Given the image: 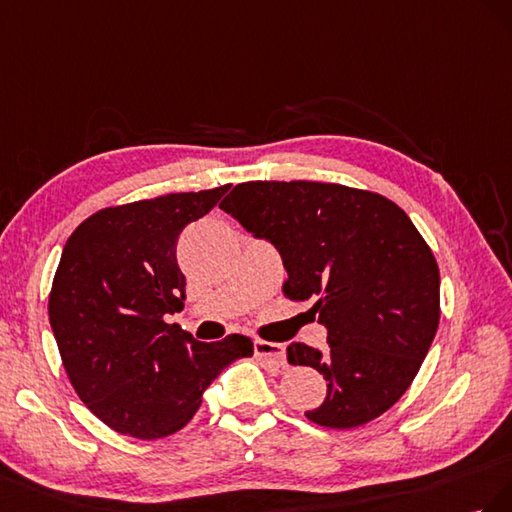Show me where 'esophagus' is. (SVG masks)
I'll return each instance as SVG.
<instances>
[{
	"instance_id": "34e87169",
	"label": "esophagus",
	"mask_w": 512,
	"mask_h": 512,
	"mask_svg": "<svg viewBox=\"0 0 512 512\" xmlns=\"http://www.w3.org/2000/svg\"><path fill=\"white\" fill-rule=\"evenodd\" d=\"M255 356L274 367H285V347L264 339H255Z\"/></svg>"
}]
</instances>
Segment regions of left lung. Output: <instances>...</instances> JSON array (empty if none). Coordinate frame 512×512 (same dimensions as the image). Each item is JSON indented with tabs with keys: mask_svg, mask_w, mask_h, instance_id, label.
I'll return each mask as SVG.
<instances>
[{
	"mask_svg": "<svg viewBox=\"0 0 512 512\" xmlns=\"http://www.w3.org/2000/svg\"><path fill=\"white\" fill-rule=\"evenodd\" d=\"M221 210L279 251L283 294L315 300L330 349L287 347L291 364L317 369L326 401L304 416L354 429L382 416L410 388L440 324V270L397 203L324 182H242Z\"/></svg>",
	"mask_w": 512,
	"mask_h": 512,
	"instance_id": "1",
	"label": "left lung"
}]
</instances>
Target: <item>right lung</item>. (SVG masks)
<instances>
[{"mask_svg": "<svg viewBox=\"0 0 512 512\" xmlns=\"http://www.w3.org/2000/svg\"><path fill=\"white\" fill-rule=\"evenodd\" d=\"M227 191L229 184L98 210L64 246L49 321L72 388L113 431L137 440L180 431L221 371L253 356L242 334L201 343L165 321L184 309L180 233Z\"/></svg>", "mask_w": 512, "mask_h": 512, "instance_id": "1", "label": "right lung"}]
</instances>
